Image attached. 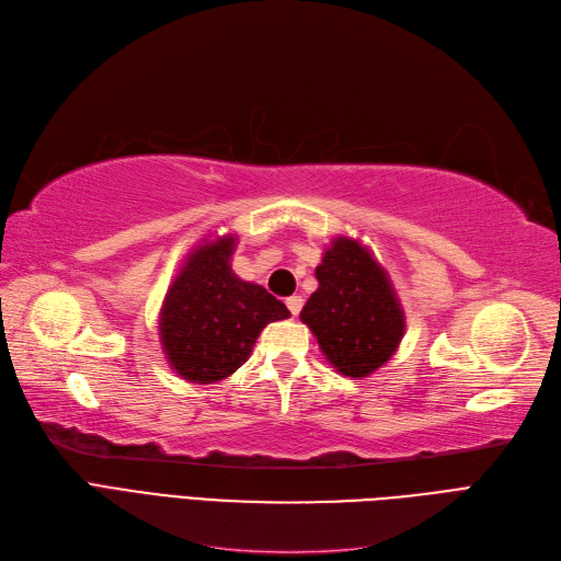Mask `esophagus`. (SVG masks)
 Wrapping results in <instances>:
<instances>
[{
	"instance_id": "1",
	"label": "esophagus",
	"mask_w": 561,
	"mask_h": 561,
	"mask_svg": "<svg viewBox=\"0 0 561 561\" xmlns=\"http://www.w3.org/2000/svg\"><path fill=\"white\" fill-rule=\"evenodd\" d=\"M285 304H287V308H289V313H293V316L297 318L299 311H301V306H304V299H301V297H289Z\"/></svg>"
}]
</instances>
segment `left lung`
<instances>
[{
  "instance_id": "obj_1",
  "label": "left lung",
  "mask_w": 561,
  "mask_h": 561,
  "mask_svg": "<svg viewBox=\"0 0 561 561\" xmlns=\"http://www.w3.org/2000/svg\"><path fill=\"white\" fill-rule=\"evenodd\" d=\"M316 278L318 289L308 297L301 322L339 374L366 378L397 353L405 330L388 274L357 239L336 237Z\"/></svg>"
}]
</instances>
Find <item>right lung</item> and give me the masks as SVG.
<instances>
[{
    "mask_svg": "<svg viewBox=\"0 0 561 561\" xmlns=\"http://www.w3.org/2000/svg\"><path fill=\"white\" fill-rule=\"evenodd\" d=\"M237 237L204 241L183 262L160 311L171 369L190 382H218L253 353L268 322L289 318L283 301L231 272Z\"/></svg>",
    "mask_w": 561,
    "mask_h": 561,
    "instance_id": "obj_1",
    "label": "right lung"
}]
</instances>
